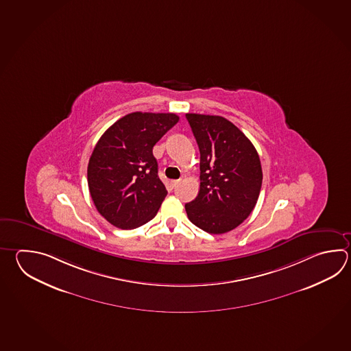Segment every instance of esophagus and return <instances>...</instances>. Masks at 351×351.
Returning <instances> with one entry per match:
<instances>
[{
    "instance_id": "esophagus-1",
    "label": "esophagus",
    "mask_w": 351,
    "mask_h": 351,
    "mask_svg": "<svg viewBox=\"0 0 351 351\" xmlns=\"http://www.w3.org/2000/svg\"><path fill=\"white\" fill-rule=\"evenodd\" d=\"M180 182H181V180H172L171 181V185L172 186H178L179 185Z\"/></svg>"
}]
</instances>
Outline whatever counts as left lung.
<instances>
[{"mask_svg":"<svg viewBox=\"0 0 351 351\" xmlns=\"http://www.w3.org/2000/svg\"><path fill=\"white\" fill-rule=\"evenodd\" d=\"M200 150V190L185 205L187 217L208 234L243 223L258 202L263 170L256 149L221 116L186 114Z\"/></svg>","mask_w":351,"mask_h":351,"instance_id":"1","label":"left lung"}]
</instances>
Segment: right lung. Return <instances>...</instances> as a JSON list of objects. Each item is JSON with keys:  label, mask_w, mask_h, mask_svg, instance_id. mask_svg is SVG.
Masks as SVG:
<instances>
[{"label": "right lung", "mask_w": 351, "mask_h": 351, "mask_svg": "<svg viewBox=\"0 0 351 351\" xmlns=\"http://www.w3.org/2000/svg\"><path fill=\"white\" fill-rule=\"evenodd\" d=\"M178 121L175 114L132 112L96 143L87 166L88 190L97 211L116 228L136 229L158 214L167 191L152 149Z\"/></svg>", "instance_id": "obj_1"}]
</instances>
